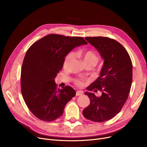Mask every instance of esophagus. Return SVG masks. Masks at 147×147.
Segmentation results:
<instances>
[{
    "instance_id": "esophagus-1",
    "label": "esophagus",
    "mask_w": 147,
    "mask_h": 147,
    "mask_svg": "<svg viewBox=\"0 0 147 147\" xmlns=\"http://www.w3.org/2000/svg\"><path fill=\"white\" fill-rule=\"evenodd\" d=\"M83 94V92L81 90H78L76 92V96H80Z\"/></svg>"
}]
</instances>
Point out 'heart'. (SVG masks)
<instances>
[{
  "instance_id": "1",
  "label": "heart",
  "mask_w": 147,
  "mask_h": 147,
  "mask_svg": "<svg viewBox=\"0 0 147 147\" xmlns=\"http://www.w3.org/2000/svg\"><path fill=\"white\" fill-rule=\"evenodd\" d=\"M78 55L82 59L83 61L84 64L88 63H93L95 64H97L98 61V58L96 55L91 51H79L78 52ZM74 58V53L71 52L69 53L68 55L66 56L64 61V67L65 68H68L69 67L70 65L71 64L72 61ZM76 83L78 86H82L83 84V82L81 80H76Z\"/></svg>"
}]
</instances>
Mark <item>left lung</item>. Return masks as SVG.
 <instances>
[{
  "label": "left lung",
  "mask_w": 147,
  "mask_h": 147,
  "mask_svg": "<svg viewBox=\"0 0 147 147\" xmlns=\"http://www.w3.org/2000/svg\"><path fill=\"white\" fill-rule=\"evenodd\" d=\"M85 39L97 49L104 60L100 75L87 88L102 92L99 97L85 92L90 104L83 111L84 117L95 122L113 119L121 110L128 98L132 82V63L129 53L118 42L105 37Z\"/></svg>",
  "instance_id": "left-lung-1"
}]
</instances>
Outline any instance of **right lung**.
Instances as JSON below:
<instances>
[{"label":"right lung","instance_id":"1","mask_svg":"<svg viewBox=\"0 0 147 147\" xmlns=\"http://www.w3.org/2000/svg\"><path fill=\"white\" fill-rule=\"evenodd\" d=\"M87 44L82 37L51 34L28 49L21 68V93L36 117L51 121L63 115L76 91L68 86L57 89L55 78L63 68L67 54L76 47Z\"/></svg>","mask_w":147,"mask_h":147}]
</instances>
